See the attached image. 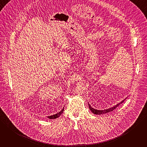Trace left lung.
I'll return each instance as SVG.
<instances>
[{"label": "left lung", "instance_id": "obj_1", "mask_svg": "<svg viewBox=\"0 0 147 147\" xmlns=\"http://www.w3.org/2000/svg\"><path fill=\"white\" fill-rule=\"evenodd\" d=\"M125 99L121 100L120 102H119V103H117V105H116L115 106L112 107V108H110L109 109H104V110H98V109H96L92 107H91L90 106V105L88 104V106H89V108L90 109V111L94 113V114H95V115H103V114H105V113H108L109 112H112L114 109H115L119 105H120L121 103H123L124 102Z\"/></svg>", "mask_w": 147, "mask_h": 147}]
</instances>
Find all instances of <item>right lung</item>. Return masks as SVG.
Listing matches in <instances>:
<instances>
[{"mask_svg":"<svg viewBox=\"0 0 147 147\" xmlns=\"http://www.w3.org/2000/svg\"><path fill=\"white\" fill-rule=\"evenodd\" d=\"M63 111H64V108H63L60 112H59L58 113H57L56 114H55V115H51V116H48L47 117L49 118V119H56V118L59 117L62 114V113L63 112Z\"/></svg>","mask_w":147,"mask_h":147,"instance_id":"1","label":"right lung"}]
</instances>
